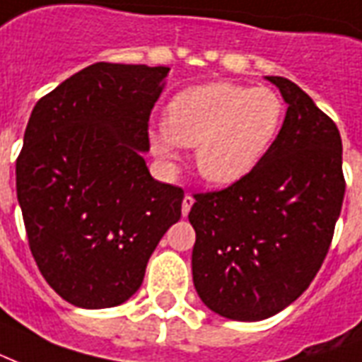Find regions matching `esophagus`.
Listing matches in <instances>:
<instances>
[{
    "instance_id": "1",
    "label": "esophagus",
    "mask_w": 362,
    "mask_h": 362,
    "mask_svg": "<svg viewBox=\"0 0 362 362\" xmlns=\"http://www.w3.org/2000/svg\"><path fill=\"white\" fill-rule=\"evenodd\" d=\"M192 205H194V197H192V195H186V197H184V202H182V215L188 216Z\"/></svg>"
}]
</instances>
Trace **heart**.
<instances>
[{"label":"heart","instance_id":"1","mask_svg":"<svg viewBox=\"0 0 362 362\" xmlns=\"http://www.w3.org/2000/svg\"><path fill=\"white\" fill-rule=\"evenodd\" d=\"M284 113L282 98L267 86H192L170 99L165 127L151 130L149 144L163 160H173L178 146L195 147V167L203 178L228 186L267 157L282 130Z\"/></svg>","mask_w":362,"mask_h":362}]
</instances>
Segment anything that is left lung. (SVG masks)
Instances as JSON below:
<instances>
[{"instance_id":"left-lung-1","label":"left lung","mask_w":362,"mask_h":362,"mask_svg":"<svg viewBox=\"0 0 362 362\" xmlns=\"http://www.w3.org/2000/svg\"><path fill=\"white\" fill-rule=\"evenodd\" d=\"M288 105L274 146L221 192L197 194L192 274L197 296L230 320L276 315L317 276L344 203L341 138L334 120L282 76H264Z\"/></svg>"}]
</instances>
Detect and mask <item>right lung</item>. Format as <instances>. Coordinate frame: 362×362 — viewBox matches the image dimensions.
<instances>
[{"label":"right lung","instance_id":"right-lung-1","mask_svg":"<svg viewBox=\"0 0 362 362\" xmlns=\"http://www.w3.org/2000/svg\"><path fill=\"white\" fill-rule=\"evenodd\" d=\"M168 66L95 63L32 109L17 159V199L45 282L80 309L140 290L184 192L155 180L147 120Z\"/></svg>","mask_w":362,"mask_h":362}]
</instances>
